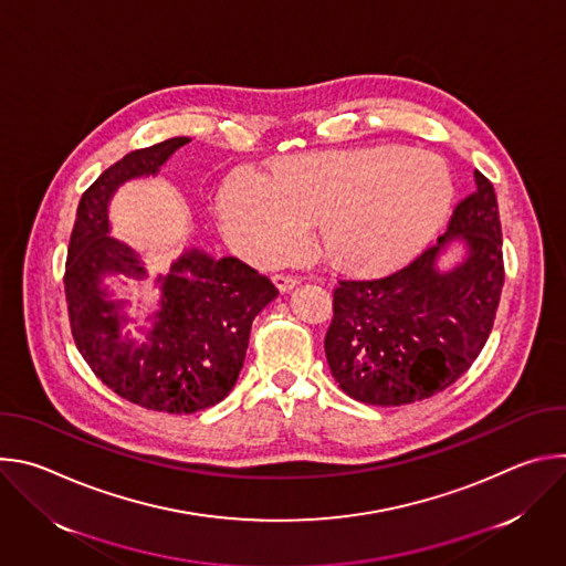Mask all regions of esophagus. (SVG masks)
Instances as JSON below:
<instances>
[{
  "label": "esophagus",
  "instance_id": "34e87169",
  "mask_svg": "<svg viewBox=\"0 0 566 566\" xmlns=\"http://www.w3.org/2000/svg\"><path fill=\"white\" fill-rule=\"evenodd\" d=\"M273 282H275V286L284 293V291H291L295 284H297V277L295 275H284V273H277V275H273Z\"/></svg>",
  "mask_w": 566,
  "mask_h": 566
}]
</instances>
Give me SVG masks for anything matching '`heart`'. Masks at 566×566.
Instances as JSON below:
<instances>
[{"label": "heart", "mask_w": 566, "mask_h": 566, "mask_svg": "<svg viewBox=\"0 0 566 566\" xmlns=\"http://www.w3.org/2000/svg\"><path fill=\"white\" fill-rule=\"evenodd\" d=\"M452 179L430 151L367 147L293 156L266 181L232 175L219 192L230 244L251 262L293 255L313 223L317 253L340 269L400 264L434 237L452 206Z\"/></svg>", "instance_id": "obj_1"}]
</instances>
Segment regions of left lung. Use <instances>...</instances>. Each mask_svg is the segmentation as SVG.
Masks as SVG:
<instances>
[{
  "label": "left lung",
  "mask_w": 566,
  "mask_h": 566,
  "mask_svg": "<svg viewBox=\"0 0 566 566\" xmlns=\"http://www.w3.org/2000/svg\"><path fill=\"white\" fill-rule=\"evenodd\" d=\"M446 234L382 277L338 280L325 354L340 389L369 406H408L459 380L486 345L504 286L502 223L493 184L474 172ZM454 235L469 258L441 274Z\"/></svg>",
  "instance_id": "obj_1"
}]
</instances>
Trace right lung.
<instances>
[{"label":"right lung","mask_w":566,"mask_h":566,"mask_svg":"<svg viewBox=\"0 0 566 566\" xmlns=\"http://www.w3.org/2000/svg\"><path fill=\"white\" fill-rule=\"evenodd\" d=\"M188 136L125 154L77 203L64 264L71 336L92 371L120 398L154 412L192 415L217 406L244 365L258 313L277 297L273 282L237 258L186 253L158 277L160 311L145 345L120 336L123 304L105 297L101 275L145 280L138 258L109 237L107 203L134 177L156 175Z\"/></svg>","instance_id":"1"}]
</instances>
